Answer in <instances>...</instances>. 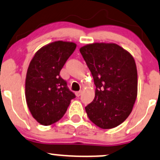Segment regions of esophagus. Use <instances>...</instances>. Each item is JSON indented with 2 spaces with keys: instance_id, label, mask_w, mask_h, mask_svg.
I'll list each match as a JSON object with an SVG mask.
<instances>
[{
  "instance_id": "obj_1",
  "label": "esophagus",
  "mask_w": 160,
  "mask_h": 160,
  "mask_svg": "<svg viewBox=\"0 0 160 160\" xmlns=\"http://www.w3.org/2000/svg\"><path fill=\"white\" fill-rule=\"evenodd\" d=\"M81 95H82V91H79V92H75V95H76L77 97H79Z\"/></svg>"
}]
</instances>
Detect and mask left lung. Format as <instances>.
Returning <instances> with one entry per match:
<instances>
[{
    "label": "left lung",
    "instance_id": "1",
    "mask_svg": "<svg viewBox=\"0 0 160 160\" xmlns=\"http://www.w3.org/2000/svg\"><path fill=\"white\" fill-rule=\"evenodd\" d=\"M79 51L96 87L93 101L85 108L87 115L101 129L116 127L129 116L137 97L134 58L114 43L89 44Z\"/></svg>",
    "mask_w": 160,
    "mask_h": 160
}]
</instances>
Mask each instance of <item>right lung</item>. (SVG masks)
Masks as SVG:
<instances>
[{
    "label": "right lung",
    "mask_w": 160,
    "mask_h": 160,
    "mask_svg": "<svg viewBox=\"0 0 160 160\" xmlns=\"http://www.w3.org/2000/svg\"><path fill=\"white\" fill-rule=\"evenodd\" d=\"M76 48L73 42H52L39 49L31 59L25 80V97L32 116L43 126L63 117L75 95L60 72Z\"/></svg>",
    "instance_id": "obj_1"
}]
</instances>
